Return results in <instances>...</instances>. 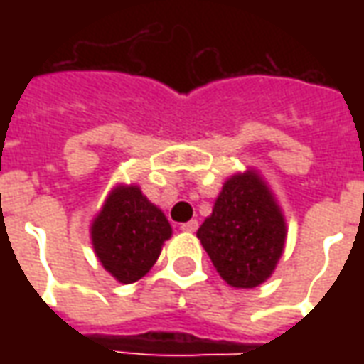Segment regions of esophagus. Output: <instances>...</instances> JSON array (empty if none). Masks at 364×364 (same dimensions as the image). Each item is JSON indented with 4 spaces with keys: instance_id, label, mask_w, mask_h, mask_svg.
Listing matches in <instances>:
<instances>
[{
    "instance_id": "1",
    "label": "esophagus",
    "mask_w": 364,
    "mask_h": 364,
    "mask_svg": "<svg viewBox=\"0 0 364 364\" xmlns=\"http://www.w3.org/2000/svg\"><path fill=\"white\" fill-rule=\"evenodd\" d=\"M197 228H198L197 220H189V222H185V224H181L183 232H197Z\"/></svg>"
}]
</instances>
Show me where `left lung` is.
<instances>
[{
    "label": "left lung",
    "instance_id": "left-lung-1",
    "mask_svg": "<svg viewBox=\"0 0 364 364\" xmlns=\"http://www.w3.org/2000/svg\"><path fill=\"white\" fill-rule=\"evenodd\" d=\"M197 237L224 281L253 289L267 281L281 259L287 226L267 185L247 171L224 183Z\"/></svg>",
    "mask_w": 364,
    "mask_h": 364
}]
</instances>
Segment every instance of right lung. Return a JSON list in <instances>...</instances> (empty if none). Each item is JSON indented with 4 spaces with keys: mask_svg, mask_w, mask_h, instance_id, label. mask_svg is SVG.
I'll list each match as a JSON object with an SVG mask.
<instances>
[{
    "mask_svg": "<svg viewBox=\"0 0 364 364\" xmlns=\"http://www.w3.org/2000/svg\"><path fill=\"white\" fill-rule=\"evenodd\" d=\"M171 226L136 185L117 187L91 226L99 261L117 281L136 282L158 261Z\"/></svg>",
    "mask_w": 364,
    "mask_h": 364,
    "instance_id": "right-lung-1",
    "label": "right lung"
}]
</instances>
